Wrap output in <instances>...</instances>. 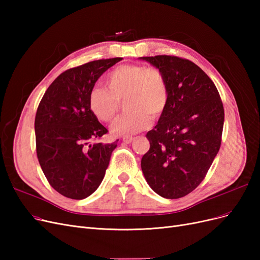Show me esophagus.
<instances>
[{"mask_svg":"<svg viewBox=\"0 0 260 260\" xmlns=\"http://www.w3.org/2000/svg\"><path fill=\"white\" fill-rule=\"evenodd\" d=\"M132 140H133L132 137H123V138H122V142L128 144V143H131V142H132Z\"/></svg>","mask_w":260,"mask_h":260,"instance_id":"obj_1","label":"esophagus"}]
</instances>
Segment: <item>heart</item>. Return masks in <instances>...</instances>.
Masks as SVG:
<instances>
[{
    "label": "heart",
    "mask_w": 260,
    "mask_h": 260,
    "mask_svg": "<svg viewBox=\"0 0 260 260\" xmlns=\"http://www.w3.org/2000/svg\"><path fill=\"white\" fill-rule=\"evenodd\" d=\"M107 89L93 86L89 93V107L99 120H113L124 101L123 115L113 122L111 130L117 136H130L146 129L153 118H158L168 104V84L158 68L140 64H125L114 68L105 77Z\"/></svg>",
    "instance_id": "1"
}]
</instances>
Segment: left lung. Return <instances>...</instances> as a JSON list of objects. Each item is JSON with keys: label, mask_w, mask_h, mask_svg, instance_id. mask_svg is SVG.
<instances>
[{"label": "left lung", "mask_w": 260, "mask_h": 260, "mask_svg": "<svg viewBox=\"0 0 260 260\" xmlns=\"http://www.w3.org/2000/svg\"><path fill=\"white\" fill-rule=\"evenodd\" d=\"M158 68L168 84V104L147 132L149 149L141 160L144 177L165 199L194 191L221 145L222 101L215 83L193 61L172 56L141 57Z\"/></svg>", "instance_id": "1"}]
</instances>
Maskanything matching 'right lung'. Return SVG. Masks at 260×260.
Wrapping results in <instances>:
<instances>
[{"instance_id":"1","label":"right lung","mask_w":260,"mask_h":260,"mask_svg":"<svg viewBox=\"0 0 260 260\" xmlns=\"http://www.w3.org/2000/svg\"><path fill=\"white\" fill-rule=\"evenodd\" d=\"M121 57L99 59L67 69L45 91L38 106L37 156L50 185L59 194L83 200L100 186L116 142L91 143L108 132L89 107V93Z\"/></svg>"}]
</instances>
